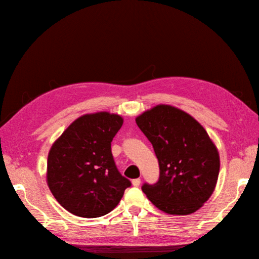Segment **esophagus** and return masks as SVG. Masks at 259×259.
Instances as JSON below:
<instances>
[{
	"mask_svg": "<svg viewBox=\"0 0 259 259\" xmlns=\"http://www.w3.org/2000/svg\"><path fill=\"white\" fill-rule=\"evenodd\" d=\"M140 184H141V180H140L139 178H137V179H134V180H133V185H134L135 187H139Z\"/></svg>",
	"mask_w": 259,
	"mask_h": 259,
	"instance_id": "esophagus-1",
	"label": "esophagus"
}]
</instances>
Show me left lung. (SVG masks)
I'll list each match as a JSON object with an SVG mask.
<instances>
[{"instance_id":"obj_1","label":"left lung","mask_w":259,"mask_h":259,"mask_svg":"<svg viewBox=\"0 0 259 259\" xmlns=\"http://www.w3.org/2000/svg\"><path fill=\"white\" fill-rule=\"evenodd\" d=\"M158 158L159 179L141 187L153 205L170 214L198 210L216 187L219 153L197 120L167 104H159L136 118Z\"/></svg>"}]
</instances>
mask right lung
<instances>
[{"label":"right lung","instance_id":"1","mask_svg":"<svg viewBox=\"0 0 259 259\" xmlns=\"http://www.w3.org/2000/svg\"><path fill=\"white\" fill-rule=\"evenodd\" d=\"M123 119L118 114H84L54 142L48 156L47 181L64 209L97 218L117 207L131 186L115 166L111 141Z\"/></svg>","mask_w":259,"mask_h":259}]
</instances>
